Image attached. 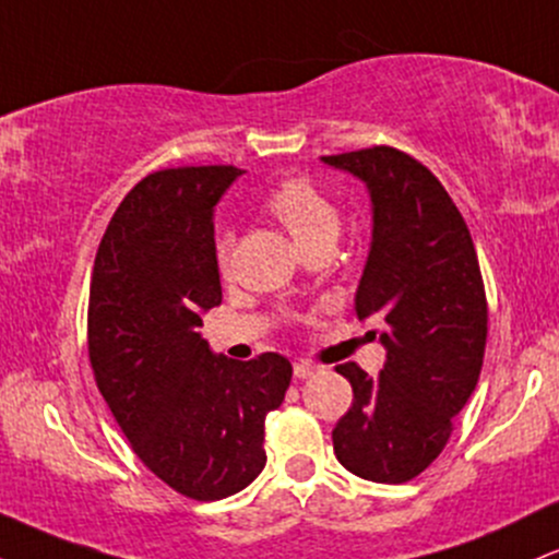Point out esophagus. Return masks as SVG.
I'll return each instance as SVG.
<instances>
[{
	"instance_id": "esophagus-1",
	"label": "esophagus",
	"mask_w": 559,
	"mask_h": 559,
	"mask_svg": "<svg viewBox=\"0 0 559 559\" xmlns=\"http://www.w3.org/2000/svg\"><path fill=\"white\" fill-rule=\"evenodd\" d=\"M318 365L316 362H310V360H299V362H294V376L297 378H310V376H316L318 373Z\"/></svg>"
}]
</instances>
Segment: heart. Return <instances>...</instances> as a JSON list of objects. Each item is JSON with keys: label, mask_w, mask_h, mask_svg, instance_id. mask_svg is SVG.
Returning <instances> with one entry per match:
<instances>
[{"label": "heart", "mask_w": 559, "mask_h": 559, "mask_svg": "<svg viewBox=\"0 0 559 559\" xmlns=\"http://www.w3.org/2000/svg\"><path fill=\"white\" fill-rule=\"evenodd\" d=\"M265 207L292 234L301 252L312 247H333L342 234V213L336 204L318 186L301 181V178L281 183L267 197ZM228 236H217L215 252L221 271H226L228 265Z\"/></svg>", "instance_id": "heart-1"}]
</instances>
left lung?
<instances>
[{"instance_id":"obj_1","label":"left lung","mask_w":559,"mask_h":559,"mask_svg":"<svg viewBox=\"0 0 559 559\" xmlns=\"http://www.w3.org/2000/svg\"><path fill=\"white\" fill-rule=\"evenodd\" d=\"M320 159L368 189L373 230L355 310L383 325L386 349L378 376L336 368L355 400L333 428V452L355 476L404 484L439 457L478 383L489 320L478 254L452 197L418 159L391 146Z\"/></svg>"}]
</instances>
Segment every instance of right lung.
<instances>
[{
  "mask_svg": "<svg viewBox=\"0 0 559 559\" xmlns=\"http://www.w3.org/2000/svg\"><path fill=\"white\" fill-rule=\"evenodd\" d=\"M243 170L170 168L128 191L102 236L88 288L96 386L139 460L170 489L215 502L265 467V415L292 362L215 355L199 333L221 305L215 204Z\"/></svg>",
  "mask_w": 559,
  "mask_h": 559,
  "instance_id": "add662e5",
  "label": "right lung"
}]
</instances>
